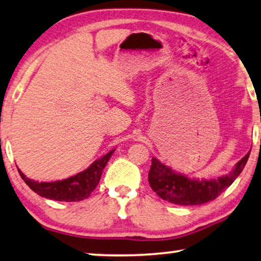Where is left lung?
I'll use <instances>...</instances> for the list:
<instances>
[{
  "label": "left lung",
  "instance_id": "1",
  "mask_svg": "<svg viewBox=\"0 0 261 261\" xmlns=\"http://www.w3.org/2000/svg\"><path fill=\"white\" fill-rule=\"evenodd\" d=\"M248 157L250 152L240 159L234 169L225 176L201 180L190 179L184 174L176 173L153 157L149 172V184L162 199L172 204L201 205L215 200L237 179L246 165Z\"/></svg>",
  "mask_w": 261,
  "mask_h": 261
}]
</instances>
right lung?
<instances>
[{"instance_id": "obj_1", "label": "right lung", "mask_w": 261, "mask_h": 261, "mask_svg": "<svg viewBox=\"0 0 261 261\" xmlns=\"http://www.w3.org/2000/svg\"><path fill=\"white\" fill-rule=\"evenodd\" d=\"M114 151L115 150H112L106 155L97 159L87 170L82 171V172L67 178L64 180L38 182L25 177L19 169L18 172L25 184L34 192L40 194L41 197L57 201H80L90 196V193L98 185L103 170L108 164L112 153H114Z\"/></svg>"}]
</instances>
